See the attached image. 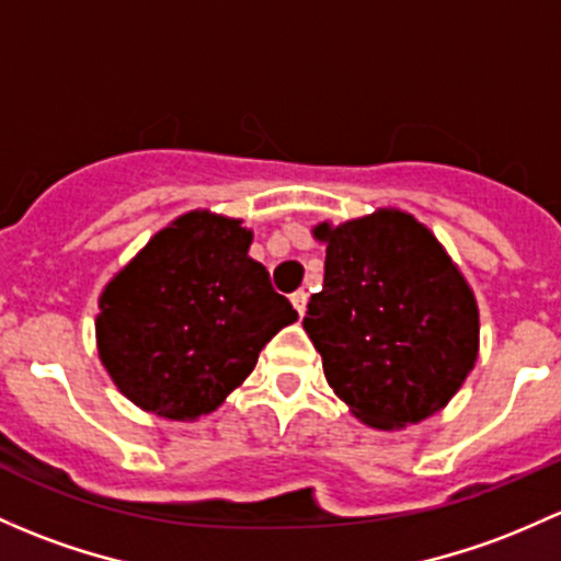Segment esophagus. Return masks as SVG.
Returning <instances> with one entry per match:
<instances>
[{"label": "esophagus", "instance_id": "1", "mask_svg": "<svg viewBox=\"0 0 561 561\" xmlns=\"http://www.w3.org/2000/svg\"><path fill=\"white\" fill-rule=\"evenodd\" d=\"M290 300H293V306H296L298 317H304L306 314V300H309V296H306L304 290H298V293H293Z\"/></svg>", "mask_w": 561, "mask_h": 561}]
</instances>
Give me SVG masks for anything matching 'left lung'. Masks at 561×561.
<instances>
[{
  "label": "left lung",
  "instance_id": "1",
  "mask_svg": "<svg viewBox=\"0 0 561 561\" xmlns=\"http://www.w3.org/2000/svg\"><path fill=\"white\" fill-rule=\"evenodd\" d=\"M311 233L325 244V285L304 330L328 385L376 430L438 414L479 359V304L459 265L394 206Z\"/></svg>",
  "mask_w": 561,
  "mask_h": 561
}]
</instances>
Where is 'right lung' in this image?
Listing matches in <instances>:
<instances>
[{
    "mask_svg": "<svg viewBox=\"0 0 561 561\" xmlns=\"http://www.w3.org/2000/svg\"><path fill=\"white\" fill-rule=\"evenodd\" d=\"M250 228L193 209L161 228L99 296L96 350L115 387L172 422L211 414L298 320L247 252Z\"/></svg>",
    "mask_w": 561,
    "mask_h": 561,
    "instance_id": "right-lung-1",
    "label": "right lung"
}]
</instances>
